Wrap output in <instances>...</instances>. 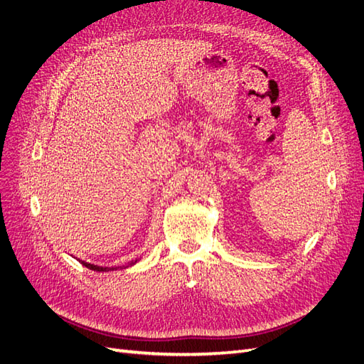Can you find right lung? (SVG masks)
I'll return each mask as SVG.
<instances>
[{
    "label": "right lung",
    "instance_id": "right-lung-1",
    "mask_svg": "<svg viewBox=\"0 0 364 364\" xmlns=\"http://www.w3.org/2000/svg\"><path fill=\"white\" fill-rule=\"evenodd\" d=\"M80 261V259H79ZM85 267H87V269H91V270H94V272H106V270H114V269H109V267H100V266H94V264H90V262H85V261H80ZM136 262V261H135ZM134 264V262H132ZM115 269H118V267H115Z\"/></svg>",
    "mask_w": 364,
    "mask_h": 364
}]
</instances>
